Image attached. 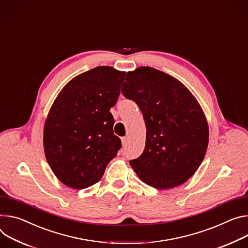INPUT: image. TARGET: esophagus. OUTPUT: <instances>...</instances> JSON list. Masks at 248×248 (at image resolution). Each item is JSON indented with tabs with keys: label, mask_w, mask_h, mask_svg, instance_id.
<instances>
[{
	"label": "esophagus",
	"mask_w": 248,
	"mask_h": 248,
	"mask_svg": "<svg viewBox=\"0 0 248 248\" xmlns=\"http://www.w3.org/2000/svg\"><path fill=\"white\" fill-rule=\"evenodd\" d=\"M127 141H128V138H127V137L122 138V143H123V145H124V146H125V145H126Z\"/></svg>",
	"instance_id": "34e87169"
}]
</instances>
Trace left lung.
Listing matches in <instances>:
<instances>
[{
    "label": "left lung",
    "instance_id": "8db88e82",
    "mask_svg": "<svg viewBox=\"0 0 248 248\" xmlns=\"http://www.w3.org/2000/svg\"><path fill=\"white\" fill-rule=\"evenodd\" d=\"M125 80L122 93L138 104L146 126L144 150L129 164L153 188L182 185L198 170L208 148L204 111L185 85L152 67L127 72Z\"/></svg>",
    "mask_w": 248,
    "mask_h": 248
}]
</instances>
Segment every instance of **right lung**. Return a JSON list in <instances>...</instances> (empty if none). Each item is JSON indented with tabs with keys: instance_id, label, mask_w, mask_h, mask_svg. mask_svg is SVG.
<instances>
[{
	"instance_id": "obj_1",
	"label": "right lung",
	"mask_w": 248,
	"mask_h": 248,
	"mask_svg": "<svg viewBox=\"0 0 248 248\" xmlns=\"http://www.w3.org/2000/svg\"><path fill=\"white\" fill-rule=\"evenodd\" d=\"M125 72L98 66L67 83L43 129L46 160L60 182L81 190L98 183L122 146L114 134L115 106Z\"/></svg>"
}]
</instances>
